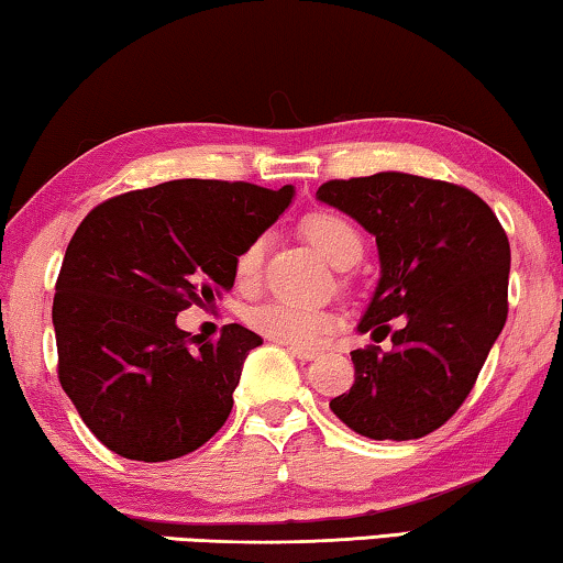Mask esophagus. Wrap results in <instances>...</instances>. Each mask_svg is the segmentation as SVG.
<instances>
[{
    "label": "esophagus",
    "instance_id": "1",
    "mask_svg": "<svg viewBox=\"0 0 563 563\" xmlns=\"http://www.w3.org/2000/svg\"><path fill=\"white\" fill-rule=\"evenodd\" d=\"M290 354L300 358V362H313V358H318V351H310V349H296L290 346Z\"/></svg>",
    "mask_w": 563,
    "mask_h": 563
}]
</instances>
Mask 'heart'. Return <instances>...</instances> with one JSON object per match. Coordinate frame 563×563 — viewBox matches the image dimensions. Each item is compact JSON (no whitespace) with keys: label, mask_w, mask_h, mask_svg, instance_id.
Here are the masks:
<instances>
[{"label":"heart","mask_w":563,"mask_h":563,"mask_svg":"<svg viewBox=\"0 0 563 563\" xmlns=\"http://www.w3.org/2000/svg\"><path fill=\"white\" fill-rule=\"evenodd\" d=\"M303 232L310 245L335 267H351L364 255V238L343 214L313 212L306 217ZM265 257V238H253L234 257V280L240 290H253L260 283ZM245 323L255 333L283 346L316 349L335 329L331 313L318 308H300L285 300H265L245 310Z\"/></svg>","instance_id":"b5f03b06"}]
</instances>
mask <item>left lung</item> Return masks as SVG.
Listing matches in <instances>:
<instances>
[{"label": "left lung", "instance_id": "1", "mask_svg": "<svg viewBox=\"0 0 563 563\" xmlns=\"http://www.w3.org/2000/svg\"><path fill=\"white\" fill-rule=\"evenodd\" d=\"M316 199L376 238L382 275L358 331L391 335L389 354L351 351L354 387L331 412L368 440L424 438L457 412L506 325V230L470 189L401 172L325 181Z\"/></svg>", "mask_w": 563, "mask_h": 563}]
</instances>
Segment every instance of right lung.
Instances as JSON below:
<instances>
[{
    "instance_id": "1",
    "label": "right lung",
    "mask_w": 563,
    "mask_h": 563,
    "mask_svg": "<svg viewBox=\"0 0 563 563\" xmlns=\"http://www.w3.org/2000/svg\"><path fill=\"white\" fill-rule=\"evenodd\" d=\"M292 197L290 184L176 179L108 199L75 230L53 300L57 376L115 455L166 463L228 422L263 339L230 323L201 343L176 316L232 290L234 257Z\"/></svg>"
}]
</instances>
